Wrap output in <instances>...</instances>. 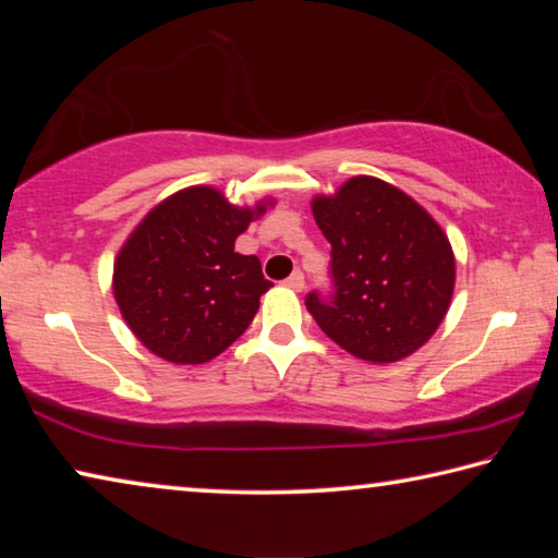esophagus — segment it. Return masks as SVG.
<instances>
[{"label": "esophagus", "instance_id": "obj_1", "mask_svg": "<svg viewBox=\"0 0 558 558\" xmlns=\"http://www.w3.org/2000/svg\"><path fill=\"white\" fill-rule=\"evenodd\" d=\"M284 284H287L289 289H294V291H302V289H304V274L296 269L294 274H289V277L284 279Z\"/></svg>", "mask_w": 558, "mask_h": 558}]
</instances>
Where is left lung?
<instances>
[{
    "label": "left lung",
    "instance_id": "left-lung-1",
    "mask_svg": "<svg viewBox=\"0 0 558 558\" xmlns=\"http://www.w3.org/2000/svg\"><path fill=\"white\" fill-rule=\"evenodd\" d=\"M312 211L331 244V291L306 308L329 339L364 362L391 364L426 344L453 294V252L441 227L397 186L354 177Z\"/></svg>",
    "mask_w": 558,
    "mask_h": 558
}]
</instances>
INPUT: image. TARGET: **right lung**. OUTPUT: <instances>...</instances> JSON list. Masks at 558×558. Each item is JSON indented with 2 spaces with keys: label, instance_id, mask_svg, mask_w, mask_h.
I'll return each mask as SVG.
<instances>
[{
  "label": "right lung",
  "instance_id": "add662e5",
  "mask_svg": "<svg viewBox=\"0 0 558 558\" xmlns=\"http://www.w3.org/2000/svg\"><path fill=\"white\" fill-rule=\"evenodd\" d=\"M264 209L192 186L142 219L114 262V296L144 347L171 364H204L242 337L271 281L234 242Z\"/></svg>",
  "mask_w": 558,
  "mask_h": 558
}]
</instances>
